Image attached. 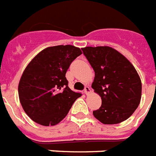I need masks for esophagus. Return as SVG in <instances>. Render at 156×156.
<instances>
[{
    "label": "esophagus",
    "mask_w": 156,
    "mask_h": 156,
    "mask_svg": "<svg viewBox=\"0 0 156 156\" xmlns=\"http://www.w3.org/2000/svg\"><path fill=\"white\" fill-rule=\"evenodd\" d=\"M90 91H91V89H90V87H89L88 86H86V87H84V93H85V94H87L89 92H90Z\"/></svg>",
    "instance_id": "esophagus-1"
}]
</instances>
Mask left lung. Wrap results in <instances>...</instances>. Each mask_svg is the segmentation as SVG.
<instances>
[{"label":"left lung","mask_w":156,"mask_h":156,"mask_svg":"<svg viewBox=\"0 0 156 156\" xmlns=\"http://www.w3.org/2000/svg\"><path fill=\"white\" fill-rule=\"evenodd\" d=\"M94 71L91 87L102 98V105L93 111L105 125L126 121L136 110L141 98L142 84L137 72L122 54L109 46L82 48Z\"/></svg>","instance_id":"obj_1"}]
</instances>
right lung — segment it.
Here are the masks:
<instances>
[{"instance_id": "add662e5", "label": "right lung", "mask_w": 156, "mask_h": 156, "mask_svg": "<svg viewBox=\"0 0 156 156\" xmlns=\"http://www.w3.org/2000/svg\"><path fill=\"white\" fill-rule=\"evenodd\" d=\"M80 54V48L60 45L46 48L28 64L19 83V98L31 120L42 126H55L65 118L81 96L69 88L65 74Z\"/></svg>"}]
</instances>
